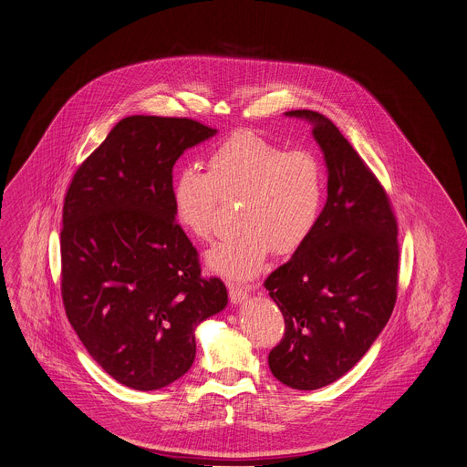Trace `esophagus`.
Segmentation results:
<instances>
[{
    "mask_svg": "<svg viewBox=\"0 0 467 467\" xmlns=\"http://www.w3.org/2000/svg\"><path fill=\"white\" fill-rule=\"evenodd\" d=\"M227 288H229V297H231L233 305H240V303H244L249 297V288L247 286H242V285H236V283H229Z\"/></svg>",
    "mask_w": 467,
    "mask_h": 467,
    "instance_id": "obj_1",
    "label": "esophagus"
}]
</instances>
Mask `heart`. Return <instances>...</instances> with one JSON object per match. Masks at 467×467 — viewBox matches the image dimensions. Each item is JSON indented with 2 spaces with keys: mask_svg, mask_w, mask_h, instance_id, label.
<instances>
[{
  "mask_svg": "<svg viewBox=\"0 0 467 467\" xmlns=\"http://www.w3.org/2000/svg\"><path fill=\"white\" fill-rule=\"evenodd\" d=\"M322 164L310 150H285L251 132H236L208 159V173L184 168L171 188L181 227L208 242L220 201L234 204L242 231L206 256L222 277L245 281L258 275L274 251L296 253L310 238L324 202Z\"/></svg>",
  "mask_w": 467,
  "mask_h": 467,
  "instance_id": "heart-1",
  "label": "heart"
}]
</instances>
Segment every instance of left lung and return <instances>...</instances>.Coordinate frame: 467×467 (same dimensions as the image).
I'll use <instances>...</instances> for the list:
<instances>
[{
	"label": "left lung",
	"instance_id": "left-lung-1",
	"mask_svg": "<svg viewBox=\"0 0 467 467\" xmlns=\"http://www.w3.org/2000/svg\"><path fill=\"white\" fill-rule=\"evenodd\" d=\"M286 116L313 127L327 201L310 238L265 281L285 317V337L268 365L286 387L315 390L360 362L392 315L398 223L379 181L333 121L308 109Z\"/></svg>",
	"mask_w": 467,
	"mask_h": 467
}]
</instances>
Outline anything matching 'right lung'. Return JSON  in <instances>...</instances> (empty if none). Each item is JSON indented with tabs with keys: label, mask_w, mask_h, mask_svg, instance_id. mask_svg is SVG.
Returning <instances> with one entry per match:
<instances>
[{
	"label": "right lung",
	"mask_w": 467,
	"mask_h": 467,
	"mask_svg": "<svg viewBox=\"0 0 467 467\" xmlns=\"http://www.w3.org/2000/svg\"><path fill=\"white\" fill-rule=\"evenodd\" d=\"M214 134L188 118H123L64 199L66 315L93 360L136 390L184 376L197 326L227 306L225 285L202 279L171 202L175 161Z\"/></svg>",
	"instance_id": "right-lung-1"
}]
</instances>
